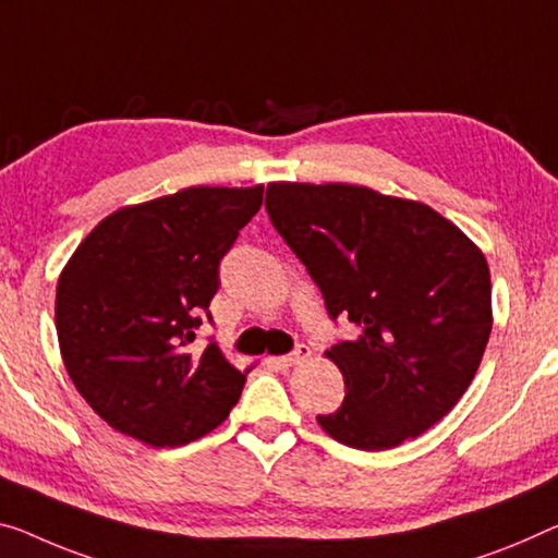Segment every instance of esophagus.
I'll list each match as a JSON object with an SVG mask.
<instances>
[{"label": "esophagus", "mask_w": 558, "mask_h": 558, "mask_svg": "<svg viewBox=\"0 0 558 558\" xmlns=\"http://www.w3.org/2000/svg\"><path fill=\"white\" fill-rule=\"evenodd\" d=\"M308 356H312V349L304 347V344H299L294 351H291V354H287V356H279L277 362H279L281 366H296V364L306 362Z\"/></svg>", "instance_id": "1"}]
</instances>
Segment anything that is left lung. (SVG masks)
Returning a JSON list of instances; mask_svg holds the SVG:
<instances>
[{
	"mask_svg": "<svg viewBox=\"0 0 558 558\" xmlns=\"http://www.w3.org/2000/svg\"><path fill=\"white\" fill-rule=\"evenodd\" d=\"M267 211L329 314L359 337L324 351L347 397L316 422L351 449L424 434L464 397L492 333L484 252L424 202L368 186L271 182Z\"/></svg>",
	"mask_w": 558,
	"mask_h": 558,
	"instance_id": "8db88e82",
	"label": "left lung"
}]
</instances>
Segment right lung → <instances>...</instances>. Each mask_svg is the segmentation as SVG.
<instances>
[{"label":"right lung","mask_w":558,"mask_h":558,"mask_svg":"<svg viewBox=\"0 0 558 558\" xmlns=\"http://www.w3.org/2000/svg\"><path fill=\"white\" fill-rule=\"evenodd\" d=\"M264 184L186 186L126 204L94 227L57 281L54 322L66 374L114 428L154 449L209 434L242 397L246 374L217 341L202 351L199 312L219 262L262 207Z\"/></svg>","instance_id":"right-lung-1"}]
</instances>
